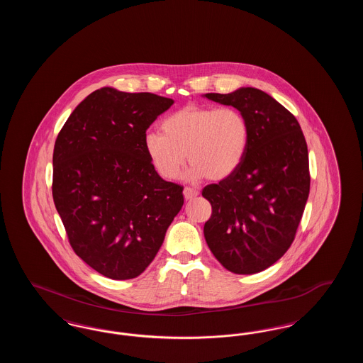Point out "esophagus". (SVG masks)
<instances>
[{
	"instance_id": "obj_1",
	"label": "esophagus",
	"mask_w": 363,
	"mask_h": 363,
	"mask_svg": "<svg viewBox=\"0 0 363 363\" xmlns=\"http://www.w3.org/2000/svg\"><path fill=\"white\" fill-rule=\"evenodd\" d=\"M196 196H199V190L188 188V186L184 189V197H185L186 200H191V199L196 197Z\"/></svg>"
}]
</instances>
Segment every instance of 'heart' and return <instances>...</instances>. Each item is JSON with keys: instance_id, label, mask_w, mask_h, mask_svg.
I'll return each instance as SVG.
<instances>
[{"instance_id": "obj_1", "label": "heart", "mask_w": 363, "mask_h": 363, "mask_svg": "<svg viewBox=\"0 0 363 363\" xmlns=\"http://www.w3.org/2000/svg\"><path fill=\"white\" fill-rule=\"evenodd\" d=\"M160 128L162 133L144 135V150L156 173L167 181L179 175L186 157L190 181L227 178L240 167L250 140L249 122L235 107L189 104L167 116Z\"/></svg>"}]
</instances>
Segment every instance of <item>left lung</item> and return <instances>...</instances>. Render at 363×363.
<instances>
[{"label": "left lung", "instance_id": "obj_1", "mask_svg": "<svg viewBox=\"0 0 363 363\" xmlns=\"http://www.w3.org/2000/svg\"><path fill=\"white\" fill-rule=\"evenodd\" d=\"M206 98L243 113L250 140L240 167L203 189L212 207L204 237L225 269L257 274L295 240L311 190L308 144L293 114L261 89L246 86Z\"/></svg>", "mask_w": 363, "mask_h": 363}]
</instances>
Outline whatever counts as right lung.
I'll return each instance as SVG.
<instances>
[{
  "label": "right lung",
  "mask_w": 363,
  "mask_h": 363,
  "mask_svg": "<svg viewBox=\"0 0 363 363\" xmlns=\"http://www.w3.org/2000/svg\"><path fill=\"white\" fill-rule=\"evenodd\" d=\"M173 104L104 86L57 136L52 200L73 252L104 277L143 274L184 206V188L162 179L144 150L147 129Z\"/></svg>",
  "instance_id": "add662e5"
}]
</instances>
